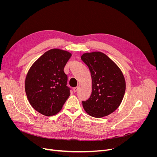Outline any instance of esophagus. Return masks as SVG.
Instances as JSON below:
<instances>
[{
  "label": "esophagus",
  "mask_w": 157,
  "mask_h": 157,
  "mask_svg": "<svg viewBox=\"0 0 157 157\" xmlns=\"http://www.w3.org/2000/svg\"><path fill=\"white\" fill-rule=\"evenodd\" d=\"M78 86L74 88H73V91H74V92H76L78 91Z\"/></svg>",
  "instance_id": "esophagus-1"
}]
</instances>
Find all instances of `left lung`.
<instances>
[{
  "label": "left lung",
  "instance_id": "1",
  "mask_svg": "<svg viewBox=\"0 0 157 157\" xmlns=\"http://www.w3.org/2000/svg\"><path fill=\"white\" fill-rule=\"evenodd\" d=\"M81 59L91 73V96L83 101L86 113L95 118H102L113 113L124 97L126 83L124 76L110 58L100 52L85 53Z\"/></svg>",
  "mask_w": 157,
  "mask_h": 157
}]
</instances>
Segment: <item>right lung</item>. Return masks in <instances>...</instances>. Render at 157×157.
<instances>
[{
    "instance_id": "right-lung-1",
    "label": "right lung",
    "mask_w": 157,
    "mask_h": 157,
    "mask_svg": "<svg viewBox=\"0 0 157 157\" xmlns=\"http://www.w3.org/2000/svg\"><path fill=\"white\" fill-rule=\"evenodd\" d=\"M72 54L63 49H49L34 63L25 81V90L31 106L47 117L57 114L70 95L63 69Z\"/></svg>"
}]
</instances>
